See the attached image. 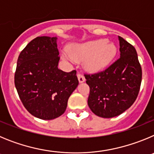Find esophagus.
<instances>
[{"mask_svg": "<svg viewBox=\"0 0 154 154\" xmlns=\"http://www.w3.org/2000/svg\"><path fill=\"white\" fill-rule=\"evenodd\" d=\"M77 77H78L79 82L80 83H82V82H84L85 81V77H84L82 74H80V73H78V74H77Z\"/></svg>", "mask_w": 154, "mask_h": 154, "instance_id": "34e87169", "label": "esophagus"}]
</instances>
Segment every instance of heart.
Here are the masks:
<instances>
[{"instance_id": "obj_1", "label": "heart", "mask_w": 154, "mask_h": 154, "mask_svg": "<svg viewBox=\"0 0 154 154\" xmlns=\"http://www.w3.org/2000/svg\"><path fill=\"white\" fill-rule=\"evenodd\" d=\"M62 52L61 58L66 62L85 61V67L90 72H99L109 65L117 53V48L106 39H98L83 44L73 45Z\"/></svg>"}]
</instances>
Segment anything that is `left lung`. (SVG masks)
<instances>
[{
    "mask_svg": "<svg viewBox=\"0 0 154 154\" xmlns=\"http://www.w3.org/2000/svg\"><path fill=\"white\" fill-rule=\"evenodd\" d=\"M120 57L107 69L85 75L90 88L88 105L103 118L117 116L130 108L138 96L142 69L135 48L119 36Z\"/></svg>",
    "mask_w": 154,
    "mask_h": 154,
    "instance_id": "8db88e82",
    "label": "left lung"
}]
</instances>
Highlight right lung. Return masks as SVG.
<instances>
[{
	"mask_svg": "<svg viewBox=\"0 0 154 154\" xmlns=\"http://www.w3.org/2000/svg\"><path fill=\"white\" fill-rule=\"evenodd\" d=\"M57 37L41 36L30 42L20 53L14 84L28 112L50 120L62 116L68 99L79 85L76 71L58 69Z\"/></svg>",
	"mask_w": 154,
	"mask_h": 154,
	"instance_id": "obj_1",
	"label": "right lung"
}]
</instances>
